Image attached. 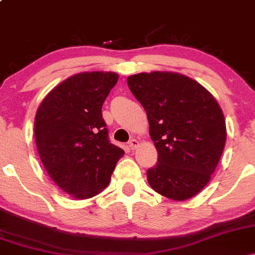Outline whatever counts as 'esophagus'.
Returning a JSON list of instances; mask_svg holds the SVG:
<instances>
[{
	"label": "esophagus",
	"instance_id": "esophagus-1",
	"mask_svg": "<svg viewBox=\"0 0 255 255\" xmlns=\"http://www.w3.org/2000/svg\"><path fill=\"white\" fill-rule=\"evenodd\" d=\"M128 146H129L131 150H135L137 146H139V141L136 139H130V141L128 142Z\"/></svg>",
	"mask_w": 255,
	"mask_h": 255
}]
</instances>
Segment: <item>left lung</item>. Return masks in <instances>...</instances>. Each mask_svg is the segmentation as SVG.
I'll return each mask as SVG.
<instances>
[{
	"label": "left lung",
	"instance_id": "8db88e82",
	"mask_svg": "<svg viewBox=\"0 0 255 255\" xmlns=\"http://www.w3.org/2000/svg\"><path fill=\"white\" fill-rule=\"evenodd\" d=\"M127 83L144 107L158 152L157 164L147 170L152 189L177 201L197 195L216 170L227 139L217 101L178 73H139Z\"/></svg>",
	"mask_w": 255,
	"mask_h": 255
}]
</instances>
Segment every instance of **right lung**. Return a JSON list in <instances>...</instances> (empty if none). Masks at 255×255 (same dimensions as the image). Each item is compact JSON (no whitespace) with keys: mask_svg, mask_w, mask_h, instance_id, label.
<instances>
[{"mask_svg":"<svg viewBox=\"0 0 255 255\" xmlns=\"http://www.w3.org/2000/svg\"><path fill=\"white\" fill-rule=\"evenodd\" d=\"M119 80L113 72H84L46 95L34 120L37 150L49 176L75 199H89L110 182L125 151L109 141L102 107Z\"/></svg>","mask_w":255,"mask_h":255,"instance_id":"1","label":"right lung"}]
</instances>
